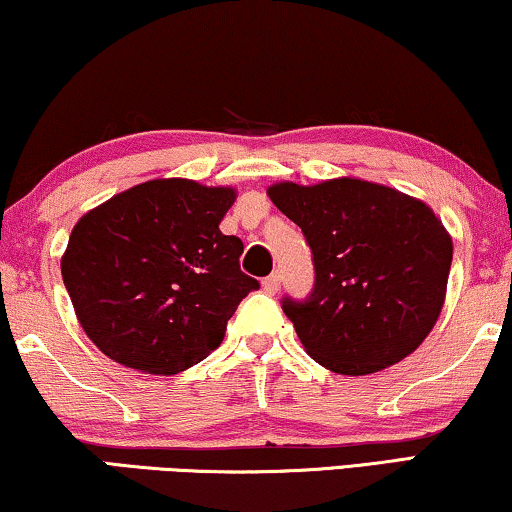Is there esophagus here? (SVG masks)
Wrapping results in <instances>:
<instances>
[{
  "instance_id": "obj_1",
  "label": "esophagus",
  "mask_w": 512,
  "mask_h": 512,
  "mask_svg": "<svg viewBox=\"0 0 512 512\" xmlns=\"http://www.w3.org/2000/svg\"><path fill=\"white\" fill-rule=\"evenodd\" d=\"M262 287H264V292L276 294L278 287H280V276H278V273H271V276H266V278L262 280Z\"/></svg>"
}]
</instances>
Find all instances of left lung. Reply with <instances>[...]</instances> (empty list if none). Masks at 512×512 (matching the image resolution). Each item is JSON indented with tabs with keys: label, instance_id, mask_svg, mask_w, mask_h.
Returning a JSON list of instances; mask_svg holds the SVG:
<instances>
[{
	"label": "left lung",
	"instance_id": "1",
	"mask_svg": "<svg viewBox=\"0 0 512 512\" xmlns=\"http://www.w3.org/2000/svg\"><path fill=\"white\" fill-rule=\"evenodd\" d=\"M266 194L313 253V292L283 299L308 355L341 376H366L415 352L441 315L452 264L434 211L359 178L276 183Z\"/></svg>",
	"mask_w": 512,
	"mask_h": 512
}]
</instances>
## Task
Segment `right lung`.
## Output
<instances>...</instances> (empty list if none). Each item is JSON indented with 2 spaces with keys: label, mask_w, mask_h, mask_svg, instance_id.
<instances>
[{
  "label": "right lung",
  "mask_w": 512,
  "mask_h": 512,
  "mask_svg": "<svg viewBox=\"0 0 512 512\" xmlns=\"http://www.w3.org/2000/svg\"><path fill=\"white\" fill-rule=\"evenodd\" d=\"M234 199V187L157 178L76 222L62 280L106 357L171 376L218 348L236 306L259 287L241 271L239 236L220 232Z\"/></svg>",
  "instance_id": "obj_1"
}]
</instances>
